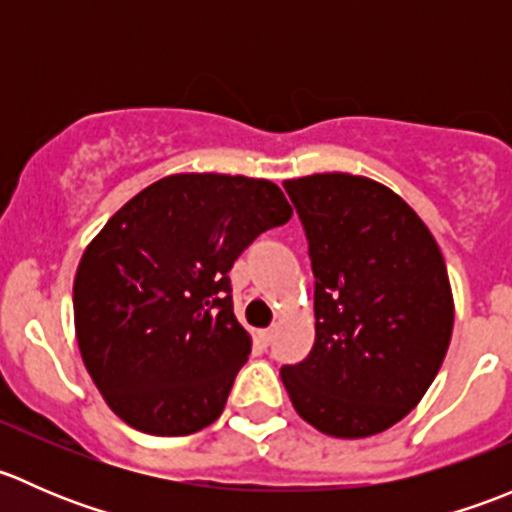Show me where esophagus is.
Here are the masks:
<instances>
[{
  "label": "esophagus",
  "instance_id": "obj_1",
  "mask_svg": "<svg viewBox=\"0 0 512 512\" xmlns=\"http://www.w3.org/2000/svg\"><path fill=\"white\" fill-rule=\"evenodd\" d=\"M275 334H277V329L275 327H270V329H262V332H257V339H260L262 344H272V339H275Z\"/></svg>",
  "mask_w": 512,
  "mask_h": 512
}]
</instances>
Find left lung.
Segmentation results:
<instances>
[{"mask_svg": "<svg viewBox=\"0 0 512 512\" xmlns=\"http://www.w3.org/2000/svg\"><path fill=\"white\" fill-rule=\"evenodd\" d=\"M314 272V347L280 376L294 411L334 438L409 414L453 332V292L426 223L384 183L352 173L285 180Z\"/></svg>", "mask_w": 512, "mask_h": 512, "instance_id": "left-lung-1", "label": "left lung"}]
</instances>
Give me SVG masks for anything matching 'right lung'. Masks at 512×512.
I'll return each mask as SVG.
<instances>
[{
    "label": "right lung",
    "mask_w": 512,
    "mask_h": 512,
    "mask_svg": "<svg viewBox=\"0 0 512 512\" xmlns=\"http://www.w3.org/2000/svg\"><path fill=\"white\" fill-rule=\"evenodd\" d=\"M289 218L272 180L175 173L133 195L86 245L74 277L76 342L123 423L188 436L223 414L252 349L227 272Z\"/></svg>",
    "instance_id": "obj_1"
}]
</instances>
